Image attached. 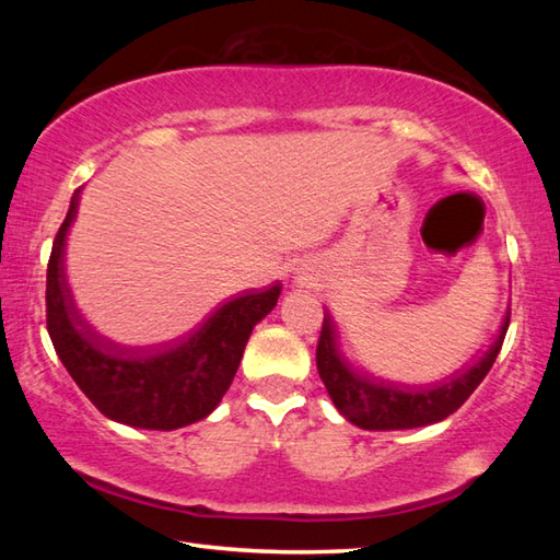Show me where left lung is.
<instances>
[{
  "mask_svg": "<svg viewBox=\"0 0 560 560\" xmlns=\"http://www.w3.org/2000/svg\"><path fill=\"white\" fill-rule=\"evenodd\" d=\"M508 325L510 313L505 315L501 331H498L489 351L474 365L445 377L443 383L409 387L355 371L347 355L341 353L337 327L325 311L323 331H319L315 351L317 373L341 416H347V421L365 428V431H401V428L428 425L455 413L469 399L471 392L481 385V380L501 353Z\"/></svg>",
  "mask_w": 560,
  "mask_h": 560,
  "instance_id": "obj_1",
  "label": "left lung"
}]
</instances>
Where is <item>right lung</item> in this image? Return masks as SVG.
<instances>
[{
	"label": "right lung",
	"mask_w": 560,
	"mask_h": 560,
	"mask_svg": "<svg viewBox=\"0 0 560 560\" xmlns=\"http://www.w3.org/2000/svg\"><path fill=\"white\" fill-rule=\"evenodd\" d=\"M77 207L79 189L47 261V331L59 361L93 407L117 423L175 431L205 419L231 387L253 327L277 305L281 283L233 295L180 339L149 349L120 347L93 331L67 289L65 245Z\"/></svg>",
	"instance_id": "right-lung-1"
}]
</instances>
